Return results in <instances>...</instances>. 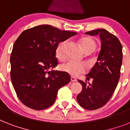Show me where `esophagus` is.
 <instances>
[{
	"label": "esophagus",
	"instance_id": "1",
	"mask_svg": "<svg viewBox=\"0 0 130 130\" xmlns=\"http://www.w3.org/2000/svg\"><path fill=\"white\" fill-rule=\"evenodd\" d=\"M71 81L73 82H77V79L75 77H71Z\"/></svg>",
	"mask_w": 130,
	"mask_h": 130
}]
</instances>
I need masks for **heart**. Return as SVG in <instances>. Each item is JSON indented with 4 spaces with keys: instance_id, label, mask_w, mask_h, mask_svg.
Wrapping results in <instances>:
<instances>
[{
    "instance_id": "obj_1",
    "label": "heart",
    "mask_w": 130,
    "mask_h": 130,
    "mask_svg": "<svg viewBox=\"0 0 130 130\" xmlns=\"http://www.w3.org/2000/svg\"><path fill=\"white\" fill-rule=\"evenodd\" d=\"M67 42L66 41L60 42L56 47L55 55L56 57L60 61H63L65 59V50L67 47ZM80 44L82 46L83 51L85 53H91L96 48L97 43L93 38L90 37H83L80 40ZM61 70L65 73H67L72 76H77L81 73H83L86 70L85 65L82 63H77V62L68 61L63 63L60 66Z\"/></svg>"
}]
</instances>
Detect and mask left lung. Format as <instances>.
<instances>
[{
  "mask_svg": "<svg viewBox=\"0 0 130 130\" xmlns=\"http://www.w3.org/2000/svg\"><path fill=\"white\" fill-rule=\"evenodd\" d=\"M85 34L99 35L102 48L95 65L86 75L87 80L92 79V83L78 80L83 89L77 100L84 109L94 110L108 102L118 85L122 63V46L118 38L105 29L100 28Z\"/></svg>",
  "mask_w": 130,
  "mask_h": 130,
  "instance_id": "1",
  "label": "left lung"
}]
</instances>
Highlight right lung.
Segmentation results:
<instances>
[{"mask_svg":"<svg viewBox=\"0 0 130 130\" xmlns=\"http://www.w3.org/2000/svg\"><path fill=\"white\" fill-rule=\"evenodd\" d=\"M75 35L42 25L24 30L16 40L10 55V78L24 105L35 110L47 109L54 103L58 90L69 83V73L48 69L58 65V44Z\"/></svg>","mask_w":130,"mask_h":130,"instance_id":"1","label":"right lung"}]
</instances>
